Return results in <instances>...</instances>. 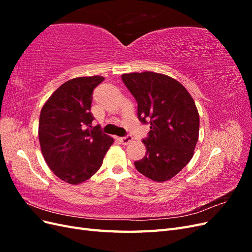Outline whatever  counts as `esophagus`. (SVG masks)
Listing matches in <instances>:
<instances>
[{
	"instance_id": "34e87169",
	"label": "esophagus",
	"mask_w": 252,
	"mask_h": 252,
	"mask_svg": "<svg viewBox=\"0 0 252 252\" xmlns=\"http://www.w3.org/2000/svg\"><path fill=\"white\" fill-rule=\"evenodd\" d=\"M132 140H133V138H132V135H130V134H128L126 136H123V138H120V142L123 144V145L129 144Z\"/></svg>"
}]
</instances>
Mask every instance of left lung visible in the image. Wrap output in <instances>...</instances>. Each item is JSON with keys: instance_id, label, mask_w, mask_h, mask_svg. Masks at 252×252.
Here are the masks:
<instances>
[{"instance_id": "left-lung-1", "label": "left lung", "mask_w": 252, "mask_h": 252, "mask_svg": "<svg viewBox=\"0 0 252 252\" xmlns=\"http://www.w3.org/2000/svg\"><path fill=\"white\" fill-rule=\"evenodd\" d=\"M138 103V118L150 124L143 140L146 155L134 162L145 177L164 182L189 163L199 140L200 117L186 88L168 75L152 71L122 74Z\"/></svg>"}]
</instances>
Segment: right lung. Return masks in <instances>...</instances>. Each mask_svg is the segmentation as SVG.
<instances>
[{"label": "right lung", "mask_w": 252, "mask_h": 252, "mask_svg": "<svg viewBox=\"0 0 252 252\" xmlns=\"http://www.w3.org/2000/svg\"><path fill=\"white\" fill-rule=\"evenodd\" d=\"M103 77H83L62 84L40 114L39 140L51 171L69 184L85 182L100 169L113 139L93 126L94 89Z\"/></svg>", "instance_id": "1"}]
</instances>
